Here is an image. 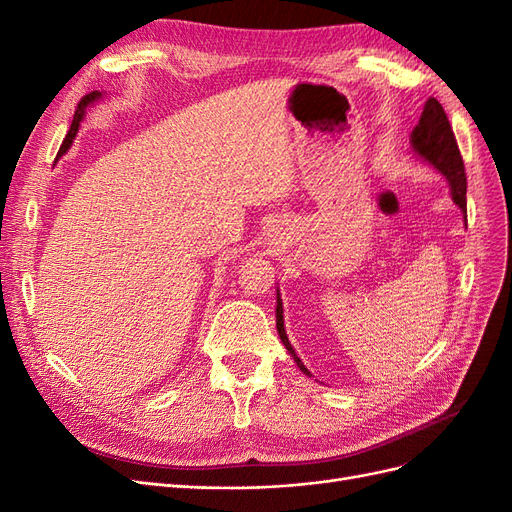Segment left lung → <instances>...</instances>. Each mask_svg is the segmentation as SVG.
<instances>
[{"label": "left lung", "mask_w": 512, "mask_h": 512, "mask_svg": "<svg viewBox=\"0 0 512 512\" xmlns=\"http://www.w3.org/2000/svg\"><path fill=\"white\" fill-rule=\"evenodd\" d=\"M411 148L413 152L424 158L428 165H432L449 184L451 190V199L453 203L462 209V214H466V173H464V161L460 148H457L453 129L449 125V118L434 97H430L424 105V112H421V118L417 122V127L411 133ZM275 322H277V334L281 343L286 345L288 354L296 362V366L301 368V373L311 377L307 366L303 360L298 358L294 351L292 343L288 341L286 326H284V303H281V294L277 288V307H275Z\"/></svg>", "instance_id": "obj_1"}]
</instances>
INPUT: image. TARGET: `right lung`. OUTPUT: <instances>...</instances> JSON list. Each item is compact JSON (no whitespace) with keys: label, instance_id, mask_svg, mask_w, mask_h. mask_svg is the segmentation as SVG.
Returning a JSON list of instances; mask_svg holds the SVG:
<instances>
[{"label":"right lung","instance_id":"right-lung-1","mask_svg":"<svg viewBox=\"0 0 512 512\" xmlns=\"http://www.w3.org/2000/svg\"><path fill=\"white\" fill-rule=\"evenodd\" d=\"M101 97H103V93H99V91H93V93H88L86 97H82V101L78 103V110H76V114H74V122H72V127H69V133L65 135L63 144H61L59 156H61V154H65V152L69 150V146H72L74 139H76V135H78V129H80V122L84 120V114H86V108H91V105H93V103H97Z\"/></svg>","mask_w":512,"mask_h":512}]
</instances>
